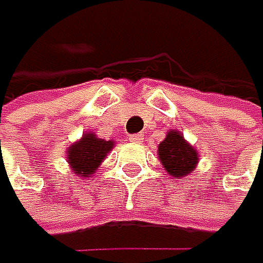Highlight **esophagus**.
I'll use <instances>...</instances> for the list:
<instances>
[{
	"instance_id": "obj_1",
	"label": "esophagus",
	"mask_w": 263,
	"mask_h": 263,
	"mask_svg": "<svg viewBox=\"0 0 263 263\" xmlns=\"http://www.w3.org/2000/svg\"><path fill=\"white\" fill-rule=\"evenodd\" d=\"M141 140H143V137H141V135H138V133L130 135V137H128V141H132V143H141Z\"/></svg>"
}]
</instances>
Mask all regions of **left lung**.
<instances>
[{"label": "left lung", "mask_w": 263, "mask_h": 263, "mask_svg": "<svg viewBox=\"0 0 263 263\" xmlns=\"http://www.w3.org/2000/svg\"><path fill=\"white\" fill-rule=\"evenodd\" d=\"M158 160L170 176L175 179L186 178L196 170L199 163V155L191 143H187L183 133L170 130L166 138L158 145Z\"/></svg>", "instance_id": "1"}]
</instances>
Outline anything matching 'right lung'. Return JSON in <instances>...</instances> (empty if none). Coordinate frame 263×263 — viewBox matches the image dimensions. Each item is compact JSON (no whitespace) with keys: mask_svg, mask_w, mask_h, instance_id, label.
I'll return each instance as SVG.
<instances>
[{"mask_svg":"<svg viewBox=\"0 0 263 263\" xmlns=\"http://www.w3.org/2000/svg\"><path fill=\"white\" fill-rule=\"evenodd\" d=\"M114 146V140L99 138L92 132L84 133L77 141L72 143L65 153L70 171L79 178H90L100 168V164Z\"/></svg>","mask_w":263,"mask_h":263,"instance_id":"add662e5","label":"right lung"}]
</instances>
